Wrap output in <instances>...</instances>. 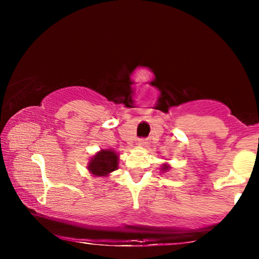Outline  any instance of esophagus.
<instances>
[{"label": "esophagus", "instance_id": "esophagus-1", "mask_svg": "<svg viewBox=\"0 0 259 259\" xmlns=\"http://www.w3.org/2000/svg\"><path fill=\"white\" fill-rule=\"evenodd\" d=\"M148 144V140L146 138H139L138 139V145L140 146H146Z\"/></svg>", "mask_w": 259, "mask_h": 259}]
</instances>
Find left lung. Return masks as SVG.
I'll return each mask as SVG.
<instances>
[{
    "mask_svg": "<svg viewBox=\"0 0 259 259\" xmlns=\"http://www.w3.org/2000/svg\"><path fill=\"white\" fill-rule=\"evenodd\" d=\"M163 169H164V170H168V165H164Z\"/></svg>",
    "mask_w": 259,
    "mask_h": 259,
    "instance_id": "left-lung-1",
    "label": "left lung"
}]
</instances>
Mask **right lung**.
Returning a JSON list of instances; mask_svg holds the SVG:
<instances>
[{
    "label": "right lung",
    "mask_w": 259,
    "mask_h": 259,
    "mask_svg": "<svg viewBox=\"0 0 259 259\" xmlns=\"http://www.w3.org/2000/svg\"><path fill=\"white\" fill-rule=\"evenodd\" d=\"M117 160L119 157L116 153L111 150H104L90 161L88 169L95 176H107L108 174L115 171L117 169V163H119Z\"/></svg>",
    "instance_id": "1"
}]
</instances>
